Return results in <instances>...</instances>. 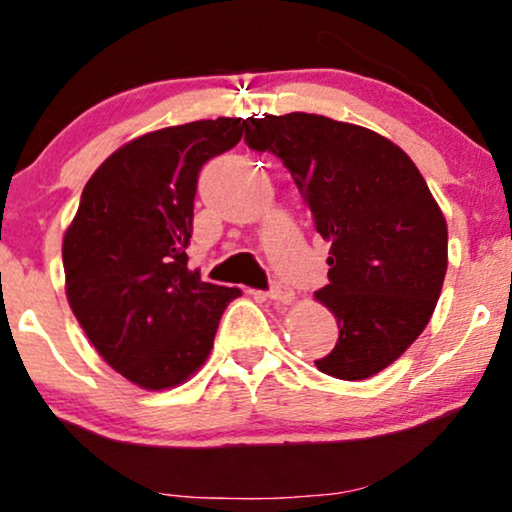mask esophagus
Returning a JSON list of instances; mask_svg holds the SVG:
<instances>
[{
    "mask_svg": "<svg viewBox=\"0 0 512 512\" xmlns=\"http://www.w3.org/2000/svg\"><path fill=\"white\" fill-rule=\"evenodd\" d=\"M269 298L276 300V303L288 305L295 300V293H293V288L283 286V283H272V288H269Z\"/></svg>",
    "mask_w": 512,
    "mask_h": 512,
    "instance_id": "34e87169",
    "label": "esophagus"
}]
</instances>
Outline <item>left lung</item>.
Returning <instances> with one entry per match:
<instances>
[{"label":"left lung","instance_id":"obj_1","mask_svg":"<svg viewBox=\"0 0 512 512\" xmlns=\"http://www.w3.org/2000/svg\"><path fill=\"white\" fill-rule=\"evenodd\" d=\"M245 143L281 159L331 245L315 298L334 312L338 341L317 369L374 377L422 334L441 295L448 229L427 181L389 138L329 116H250Z\"/></svg>","mask_w":512,"mask_h":512}]
</instances>
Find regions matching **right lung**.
Listing matches in <instances>:
<instances>
[{"instance_id":"add662e5","label":"right lung","mask_w":512,"mask_h":512,"mask_svg":"<svg viewBox=\"0 0 512 512\" xmlns=\"http://www.w3.org/2000/svg\"><path fill=\"white\" fill-rule=\"evenodd\" d=\"M243 128V119L219 116L119 147L85 183L64 233L73 315L104 362L140 389L193 377L240 295L190 272L186 248L202 164L238 145Z\"/></svg>"}]
</instances>
